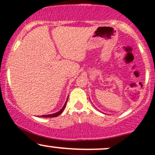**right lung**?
I'll return each mask as SVG.
<instances>
[{"instance_id":"1","label":"right lung","mask_w":155,"mask_h":155,"mask_svg":"<svg viewBox=\"0 0 155 155\" xmlns=\"http://www.w3.org/2000/svg\"><path fill=\"white\" fill-rule=\"evenodd\" d=\"M67 101H68V99H67ZM67 101H66V102H65L64 106L62 107V108H61L60 110H58V112H56V113H55V114H48V115H42L41 117H58V115H60L61 113H62L63 110H64V109L65 108V107H66Z\"/></svg>"}]
</instances>
